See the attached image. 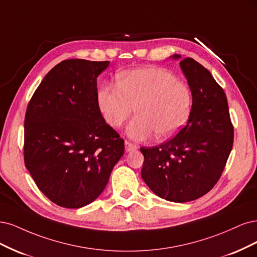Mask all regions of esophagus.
I'll return each instance as SVG.
<instances>
[{
    "label": "esophagus",
    "mask_w": 257,
    "mask_h": 257,
    "mask_svg": "<svg viewBox=\"0 0 257 257\" xmlns=\"http://www.w3.org/2000/svg\"><path fill=\"white\" fill-rule=\"evenodd\" d=\"M125 150L127 153L136 151V150H138V145H136L134 143H130V142H128V141H125Z\"/></svg>",
    "instance_id": "obj_1"
}]
</instances>
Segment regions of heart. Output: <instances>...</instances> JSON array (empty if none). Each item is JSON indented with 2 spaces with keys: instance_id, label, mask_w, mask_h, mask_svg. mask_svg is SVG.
Returning <instances> with one entry per match:
<instances>
[{
  "instance_id": "heart-1",
  "label": "heart",
  "mask_w": 257,
  "mask_h": 257,
  "mask_svg": "<svg viewBox=\"0 0 257 257\" xmlns=\"http://www.w3.org/2000/svg\"><path fill=\"white\" fill-rule=\"evenodd\" d=\"M97 102L104 120L118 128L132 112L138 116L127 127V135L145 140L155 134L169 139L185 125L191 107L188 86L167 69L142 67L120 74L117 85L103 84Z\"/></svg>"
}]
</instances>
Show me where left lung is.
<instances>
[{
  "mask_svg": "<svg viewBox=\"0 0 257 257\" xmlns=\"http://www.w3.org/2000/svg\"><path fill=\"white\" fill-rule=\"evenodd\" d=\"M180 60L192 94L187 125L159 146L141 147L145 184L164 200L186 203L209 192L224 170L233 147L231 125L224 90L209 70L191 57Z\"/></svg>",
  "mask_w": 257,
  "mask_h": 257,
  "instance_id": "8db88e82",
  "label": "left lung"
}]
</instances>
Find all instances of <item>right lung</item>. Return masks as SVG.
Returning <instances> with one entry per match:
<instances>
[{
  "mask_svg": "<svg viewBox=\"0 0 257 257\" xmlns=\"http://www.w3.org/2000/svg\"><path fill=\"white\" fill-rule=\"evenodd\" d=\"M109 64L61 62L28 105L24 163L40 191L65 208L94 202L123 155V140L105 122L97 102V77Z\"/></svg>",
  "mask_w": 257,
  "mask_h": 257,
  "instance_id": "1",
  "label": "right lung"
}]
</instances>
